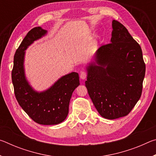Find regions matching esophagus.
<instances>
[{"label": "esophagus", "mask_w": 156, "mask_h": 156, "mask_svg": "<svg viewBox=\"0 0 156 156\" xmlns=\"http://www.w3.org/2000/svg\"><path fill=\"white\" fill-rule=\"evenodd\" d=\"M87 73L85 71H82L80 73V78L82 80H84L87 78Z\"/></svg>", "instance_id": "1"}]
</instances>
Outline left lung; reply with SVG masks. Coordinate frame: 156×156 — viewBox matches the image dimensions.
Returning a JSON list of instances; mask_svg holds the SVG:
<instances>
[{
    "label": "left lung",
    "mask_w": 156,
    "mask_h": 156,
    "mask_svg": "<svg viewBox=\"0 0 156 156\" xmlns=\"http://www.w3.org/2000/svg\"><path fill=\"white\" fill-rule=\"evenodd\" d=\"M111 43L100 47L87 67L85 86L100 115L109 120L128 115L141 96L145 63L140 44L117 20Z\"/></svg>",
    "instance_id": "obj_1"
}]
</instances>
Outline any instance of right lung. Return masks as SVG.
Wrapping results in <instances>:
<instances>
[{"label": "right lung", "mask_w": 156, "mask_h": 156, "mask_svg": "<svg viewBox=\"0 0 156 156\" xmlns=\"http://www.w3.org/2000/svg\"><path fill=\"white\" fill-rule=\"evenodd\" d=\"M47 32L36 27L27 33L15 53L12 79L16 98L27 115L40 125H54L67 118L71 97L80 81L78 73L72 72L62 76L51 87L42 92L35 91L29 84L25 74V51Z\"/></svg>", "instance_id": "obj_1"}]
</instances>
